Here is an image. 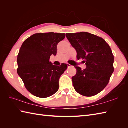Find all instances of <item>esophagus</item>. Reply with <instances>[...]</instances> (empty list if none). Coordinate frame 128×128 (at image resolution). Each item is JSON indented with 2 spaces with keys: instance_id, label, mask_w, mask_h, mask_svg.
Wrapping results in <instances>:
<instances>
[{
  "instance_id": "obj_1",
  "label": "esophagus",
  "mask_w": 128,
  "mask_h": 128,
  "mask_svg": "<svg viewBox=\"0 0 128 128\" xmlns=\"http://www.w3.org/2000/svg\"><path fill=\"white\" fill-rule=\"evenodd\" d=\"M67 66H68V68H70V67H71V66H71V65H70V64H68H68H67Z\"/></svg>"
}]
</instances>
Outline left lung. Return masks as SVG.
Masks as SVG:
<instances>
[{
    "label": "left lung",
    "mask_w": 128,
    "mask_h": 128,
    "mask_svg": "<svg viewBox=\"0 0 128 128\" xmlns=\"http://www.w3.org/2000/svg\"><path fill=\"white\" fill-rule=\"evenodd\" d=\"M77 52V58L84 59L86 68L75 66L76 74L72 77L73 86L84 96H94L104 89L114 72L112 50L101 37L86 32L66 34Z\"/></svg>",
    "instance_id": "obj_1"
}]
</instances>
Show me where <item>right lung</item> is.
Masks as SVG:
<instances>
[{
  "label": "right lung",
  "instance_id": "right-lung-1",
  "mask_svg": "<svg viewBox=\"0 0 128 128\" xmlns=\"http://www.w3.org/2000/svg\"><path fill=\"white\" fill-rule=\"evenodd\" d=\"M65 34H34L22 43L18 56L17 70L26 89L34 96L48 97L59 89V80L67 69L66 64L54 66L50 56H56L57 45Z\"/></svg>",
  "mask_w": 128,
  "mask_h": 128
}]
</instances>
